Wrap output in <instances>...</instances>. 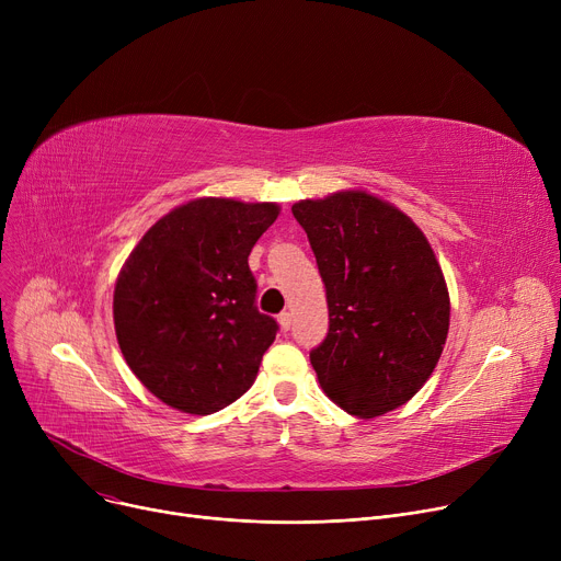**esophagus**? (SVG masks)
I'll list each match as a JSON object with an SVG mask.
<instances>
[{
	"mask_svg": "<svg viewBox=\"0 0 561 561\" xmlns=\"http://www.w3.org/2000/svg\"><path fill=\"white\" fill-rule=\"evenodd\" d=\"M277 320H279V328H282L284 332H288V330H290V325H293V316H290L288 311H282Z\"/></svg>",
	"mask_w": 561,
	"mask_h": 561,
	"instance_id": "1",
	"label": "esophagus"
}]
</instances>
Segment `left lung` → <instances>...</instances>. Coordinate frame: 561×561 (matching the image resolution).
<instances>
[{
  "label": "left lung",
  "mask_w": 561,
  "mask_h": 561,
  "mask_svg": "<svg viewBox=\"0 0 561 561\" xmlns=\"http://www.w3.org/2000/svg\"><path fill=\"white\" fill-rule=\"evenodd\" d=\"M328 293L330 330L311 366L341 409L375 419L414 398L444 352L450 296L416 222L366 191L300 199Z\"/></svg>",
  "instance_id": "obj_1"
}]
</instances>
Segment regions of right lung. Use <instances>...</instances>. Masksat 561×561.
Returning a JSON list of instances; mask_svg holds the SVG:
<instances>
[{"label": "right lung", "instance_id": "obj_1", "mask_svg": "<svg viewBox=\"0 0 561 561\" xmlns=\"http://www.w3.org/2000/svg\"><path fill=\"white\" fill-rule=\"evenodd\" d=\"M277 216L273 202L191 199L125 261L113 290L117 345L161 402L204 416L254 385L279 328L254 305L248 256Z\"/></svg>", "mask_w": 561, "mask_h": 561}]
</instances>
